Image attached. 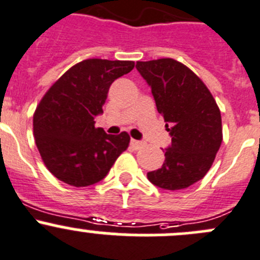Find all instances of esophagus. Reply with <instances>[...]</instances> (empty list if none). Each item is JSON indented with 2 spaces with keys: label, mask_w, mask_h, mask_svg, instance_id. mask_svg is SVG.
Masks as SVG:
<instances>
[{
  "label": "esophagus",
  "mask_w": 260,
  "mask_h": 260,
  "mask_svg": "<svg viewBox=\"0 0 260 260\" xmlns=\"http://www.w3.org/2000/svg\"><path fill=\"white\" fill-rule=\"evenodd\" d=\"M131 146H132L133 150H140L145 146V143L141 142V141H136V140H131Z\"/></svg>",
  "instance_id": "1"
}]
</instances>
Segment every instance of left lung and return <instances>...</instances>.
<instances>
[{
    "mask_svg": "<svg viewBox=\"0 0 260 260\" xmlns=\"http://www.w3.org/2000/svg\"><path fill=\"white\" fill-rule=\"evenodd\" d=\"M136 69L151 86L171 137L165 162L147 173L148 180L166 190L188 188L215 161L222 142L220 109L202 80L173 58L137 62Z\"/></svg>",
    "mask_w": 260,
    "mask_h": 260,
    "instance_id": "obj_1",
    "label": "left lung"
}]
</instances>
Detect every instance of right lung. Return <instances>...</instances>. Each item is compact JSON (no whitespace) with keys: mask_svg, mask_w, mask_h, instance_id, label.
Segmentation results:
<instances>
[{"mask_svg":"<svg viewBox=\"0 0 260 260\" xmlns=\"http://www.w3.org/2000/svg\"><path fill=\"white\" fill-rule=\"evenodd\" d=\"M135 67L132 60L92 58L77 63L45 92L34 113L37 147L48 170L63 183L80 188L107 176L129 136L107 135L95 117L113 82Z\"/></svg>","mask_w":260,"mask_h":260,"instance_id":"1","label":"right lung"}]
</instances>
